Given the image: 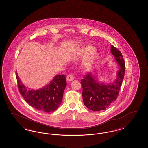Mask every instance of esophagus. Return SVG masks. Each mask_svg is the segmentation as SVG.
Masks as SVG:
<instances>
[{
	"instance_id": "34e87169",
	"label": "esophagus",
	"mask_w": 148,
	"mask_h": 148,
	"mask_svg": "<svg viewBox=\"0 0 148 148\" xmlns=\"http://www.w3.org/2000/svg\"><path fill=\"white\" fill-rule=\"evenodd\" d=\"M74 77L73 75H72V74L68 75L67 76V77H66V80H67L68 81H72V80H74Z\"/></svg>"
}]
</instances>
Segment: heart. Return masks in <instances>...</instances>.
<instances>
[{
	"mask_svg": "<svg viewBox=\"0 0 148 148\" xmlns=\"http://www.w3.org/2000/svg\"><path fill=\"white\" fill-rule=\"evenodd\" d=\"M86 55L87 56L84 60V66L85 69H89L95 63L98 54L97 51L93 49L92 45H88L82 48L77 53L78 56H85Z\"/></svg>",
	"mask_w": 148,
	"mask_h": 148,
	"instance_id": "obj_1",
	"label": "heart"
}]
</instances>
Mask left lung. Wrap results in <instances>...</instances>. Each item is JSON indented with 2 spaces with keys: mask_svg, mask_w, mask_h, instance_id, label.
<instances>
[{
  "mask_svg": "<svg viewBox=\"0 0 148 148\" xmlns=\"http://www.w3.org/2000/svg\"><path fill=\"white\" fill-rule=\"evenodd\" d=\"M110 50L120 67L117 73V77L113 84L99 83L91 73L84 75L81 80L84 104L92 111L105 110L112 104L119 95L120 88L124 79L125 65L122 54L113 45H111Z\"/></svg>",
  "mask_w": 148,
  "mask_h": 148,
  "instance_id": "1",
  "label": "left lung"
}]
</instances>
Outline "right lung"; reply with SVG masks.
Returning a JSON list of instances; mask_svg holds the SVG:
<instances>
[{
	"instance_id": "add662e5",
	"label": "right lung",
	"mask_w": 148,
	"mask_h": 148,
	"mask_svg": "<svg viewBox=\"0 0 148 148\" xmlns=\"http://www.w3.org/2000/svg\"><path fill=\"white\" fill-rule=\"evenodd\" d=\"M19 91L29 104L39 111L45 113L54 112L59 106L66 85L64 75H56L49 84L40 89L28 90L21 83L16 73Z\"/></svg>"
}]
</instances>
